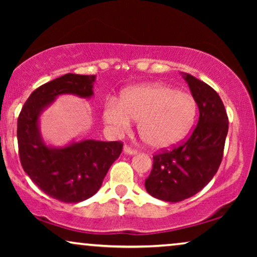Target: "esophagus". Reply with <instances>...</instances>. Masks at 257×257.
<instances>
[{"instance_id": "1", "label": "esophagus", "mask_w": 257, "mask_h": 257, "mask_svg": "<svg viewBox=\"0 0 257 257\" xmlns=\"http://www.w3.org/2000/svg\"><path fill=\"white\" fill-rule=\"evenodd\" d=\"M124 152L127 153V154H137L138 151H137L136 149H132V147H130L127 145H125L124 146Z\"/></svg>"}]
</instances>
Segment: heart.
Listing matches in <instances>:
<instances>
[{
    "label": "heart",
    "instance_id": "heart-1",
    "mask_svg": "<svg viewBox=\"0 0 257 257\" xmlns=\"http://www.w3.org/2000/svg\"><path fill=\"white\" fill-rule=\"evenodd\" d=\"M198 104L192 94L164 84H146L125 91L121 101L108 98L104 119L117 132L130 130L139 120V133L154 150L173 147L194 125Z\"/></svg>",
    "mask_w": 257,
    "mask_h": 257
}]
</instances>
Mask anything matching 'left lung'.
<instances>
[{"label":"left lung","mask_w":257,"mask_h":257,"mask_svg":"<svg viewBox=\"0 0 257 257\" xmlns=\"http://www.w3.org/2000/svg\"><path fill=\"white\" fill-rule=\"evenodd\" d=\"M199 107V120L192 135L172 150L153 156V167L145 180L154 198L179 202L201 191L219 170L228 133V115L213 87L184 73Z\"/></svg>","instance_id":"left-lung-1"}]
</instances>
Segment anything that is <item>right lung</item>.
Wrapping results in <instances>:
<instances>
[{"mask_svg": "<svg viewBox=\"0 0 257 257\" xmlns=\"http://www.w3.org/2000/svg\"><path fill=\"white\" fill-rule=\"evenodd\" d=\"M94 79V75L66 73L43 84L30 94L17 119L19 154L24 172L45 194L62 202L77 203L96 194L122 151L121 142L98 140L51 149L41 138L38 117L42 110L63 93L91 97Z\"/></svg>", "mask_w": 257, "mask_h": 257, "instance_id": "obj_1", "label": "right lung"}]
</instances>
